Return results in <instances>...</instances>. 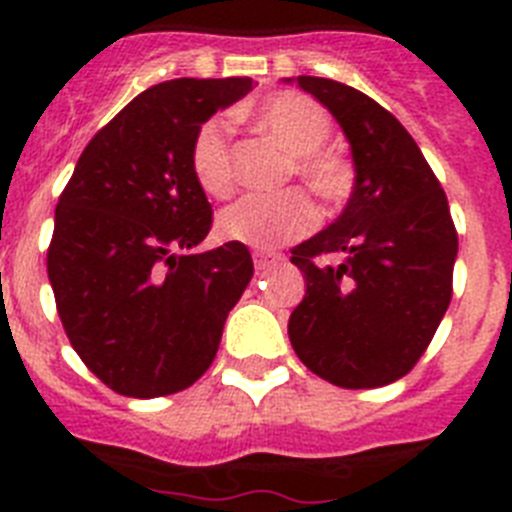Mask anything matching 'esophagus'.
I'll use <instances>...</instances> for the list:
<instances>
[{
	"mask_svg": "<svg viewBox=\"0 0 512 512\" xmlns=\"http://www.w3.org/2000/svg\"><path fill=\"white\" fill-rule=\"evenodd\" d=\"M282 261V256L279 253H271V251H253V266L256 269H269V266L279 264Z\"/></svg>",
	"mask_w": 512,
	"mask_h": 512,
	"instance_id": "34e87169",
	"label": "esophagus"
}]
</instances>
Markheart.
<instances>
[{
	"mask_svg": "<svg viewBox=\"0 0 512 512\" xmlns=\"http://www.w3.org/2000/svg\"><path fill=\"white\" fill-rule=\"evenodd\" d=\"M256 125L279 148L295 156V174L315 197L338 205L354 189V166L343 153L325 148L333 122L315 99L305 94L282 92L264 99L253 112ZM230 128L223 117L202 122L192 140V174L202 192L228 197L233 192V153ZM318 223V210L305 192L289 189L277 197H243L217 215V233L225 241L251 248H277L297 241Z\"/></svg>",
	"mask_w": 512,
	"mask_h": 512,
	"instance_id": "obj_1",
	"label": "heart"
}]
</instances>
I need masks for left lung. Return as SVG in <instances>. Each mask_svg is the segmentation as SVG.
Wrapping results in <instances>:
<instances>
[{"label":"left lung","instance_id":"left-lung-1","mask_svg":"<svg viewBox=\"0 0 512 512\" xmlns=\"http://www.w3.org/2000/svg\"><path fill=\"white\" fill-rule=\"evenodd\" d=\"M284 81L336 117L354 158L341 215L292 248L307 292L289 315V341L325 382L384 387L413 369L451 302L459 238L449 200L413 135L382 104L333 79ZM325 252L347 259L320 265Z\"/></svg>","mask_w":512,"mask_h":512}]
</instances>
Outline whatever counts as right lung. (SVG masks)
<instances>
[{
    "label": "right lung",
    "mask_w": 512,
    "mask_h": 512,
    "mask_svg": "<svg viewBox=\"0 0 512 512\" xmlns=\"http://www.w3.org/2000/svg\"><path fill=\"white\" fill-rule=\"evenodd\" d=\"M251 89L248 76L146 89L89 140L58 200L48 248L58 315L117 395L148 400L197 382L251 282L243 243L194 251L212 207L189 161L202 122Z\"/></svg>",
    "instance_id": "1"
}]
</instances>
